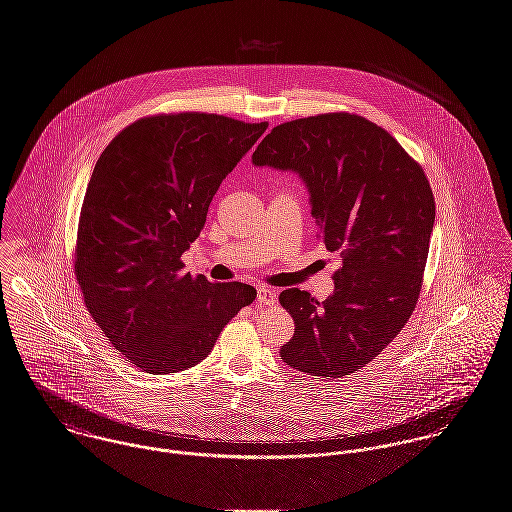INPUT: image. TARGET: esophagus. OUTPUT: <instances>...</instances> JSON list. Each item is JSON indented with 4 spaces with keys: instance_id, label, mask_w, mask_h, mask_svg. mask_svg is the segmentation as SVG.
<instances>
[{
    "instance_id": "obj_1",
    "label": "esophagus",
    "mask_w": 512,
    "mask_h": 512,
    "mask_svg": "<svg viewBox=\"0 0 512 512\" xmlns=\"http://www.w3.org/2000/svg\"><path fill=\"white\" fill-rule=\"evenodd\" d=\"M256 301H258L260 307L262 305H274L276 303V293L272 289H268V287H260L258 295H256Z\"/></svg>"
}]
</instances>
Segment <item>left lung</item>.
Instances as JSON below:
<instances>
[{"instance_id": "left-lung-1", "label": "left lung", "mask_w": 512, "mask_h": 512, "mask_svg": "<svg viewBox=\"0 0 512 512\" xmlns=\"http://www.w3.org/2000/svg\"><path fill=\"white\" fill-rule=\"evenodd\" d=\"M252 164L301 178L317 238L342 256L323 303L297 287L281 291L279 303L295 321L281 360L326 379L360 372L419 301L436 215L422 168L387 131L350 113L274 127Z\"/></svg>"}]
</instances>
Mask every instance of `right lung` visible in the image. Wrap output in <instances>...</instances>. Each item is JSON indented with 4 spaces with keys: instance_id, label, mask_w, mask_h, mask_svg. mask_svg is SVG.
Returning a JSON list of instances; mask_svg holds the SVG:
<instances>
[{
    "instance_id": "add662e5",
    "label": "right lung",
    "mask_w": 512,
    "mask_h": 512,
    "mask_svg": "<svg viewBox=\"0 0 512 512\" xmlns=\"http://www.w3.org/2000/svg\"><path fill=\"white\" fill-rule=\"evenodd\" d=\"M268 123L176 113L139 119L101 152L86 189L76 278L107 340L146 373L209 356L221 330L256 299L252 285L184 272L213 195Z\"/></svg>"
}]
</instances>
